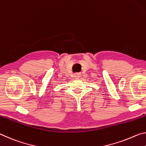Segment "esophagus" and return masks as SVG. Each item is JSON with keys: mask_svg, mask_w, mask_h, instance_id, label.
I'll list each match as a JSON object with an SVG mask.
<instances>
[{"mask_svg": "<svg viewBox=\"0 0 146 146\" xmlns=\"http://www.w3.org/2000/svg\"><path fill=\"white\" fill-rule=\"evenodd\" d=\"M74 77L76 79H80L81 78V74H76Z\"/></svg>", "mask_w": 146, "mask_h": 146, "instance_id": "34e87169", "label": "esophagus"}]
</instances>
